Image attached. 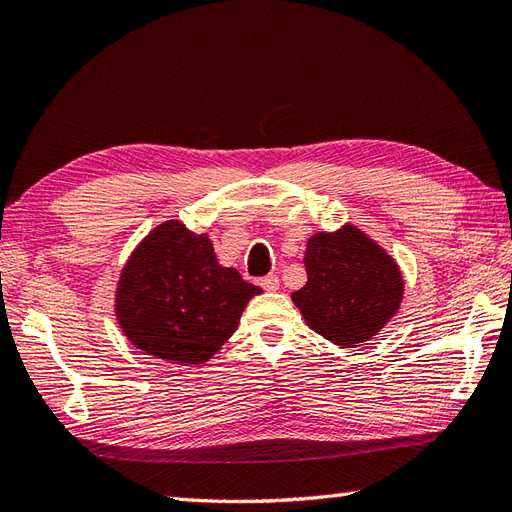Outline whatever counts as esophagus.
Listing matches in <instances>:
<instances>
[{"instance_id":"34e87169","label":"esophagus","mask_w":512,"mask_h":512,"mask_svg":"<svg viewBox=\"0 0 512 512\" xmlns=\"http://www.w3.org/2000/svg\"><path fill=\"white\" fill-rule=\"evenodd\" d=\"M260 286L265 288L267 292L280 290V277H277V275H267V277H262V280H260Z\"/></svg>"}]
</instances>
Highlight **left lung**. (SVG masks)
I'll return each mask as SVG.
<instances>
[{"instance_id": "1", "label": "left lung", "mask_w": 512, "mask_h": 512, "mask_svg": "<svg viewBox=\"0 0 512 512\" xmlns=\"http://www.w3.org/2000/svg\"><path fill=\"white\" fill-rule=\"evenodd\" d=\"M303 262L307 284L292 292V303L307 327L335 346L369 342L404 299L395 258L352 224L309 237Z\"/></svg>"}]
</instances>
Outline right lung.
<instances>
[{
    "label": "right lung",
    "instance_id": "add662e5",
    "mask_svg": "<svg viewBox=\"0 0 512 512\" xmlns=\"http://www.w3.org/2000/svg\"><path fill=\"white\" fill-rule=\"evenodd\" d=\"M262 290L222 267L209 235L179 220L153 228L121 269L115 316L130 344L153 359L203 365L237 331Z\"/></svg>",
    "mask_w": 512,
    "mask_h": 512
}]
</instances>
